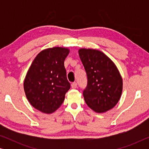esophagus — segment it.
Wrapping results in <instances>:
<instances>
[{
    "label": "esophagus",
    "mask_w": 149,
    "mask_h": 149,
    "mask_svg": "<svg viewBox=\"0 0 149 149\" xmlns=\"http://www.w3.org/2000/svg\"><path fill=\"white\" fill-rule=\"evenodd\" d=\"M71 87H72V89H75V88H77V83H75V82L72 83V84H71Z\"/></svg>",
    "instance_id": "1"
}]
</instances>
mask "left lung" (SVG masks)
I'll return each instance as SVG.
<instances>
[{"label": "left lung", "instance_id": "left-lung-1", "mask_svg": "<svg viewBox=\"0 0 149 149\" xmlns=\"http://www.w3.org/2000/svg\"><path fill=\"white\" fill-rule=\"evenodd\" d=\"M80 59L87 76L83 97L93 111L102 113L115 107L121 97L123 79L116 65L100 51L80 49Z\"/></svg>", "mask_w": 149, "mask_h": 149}]
</instances>
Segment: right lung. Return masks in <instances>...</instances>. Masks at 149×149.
<instances>
[{
  "label": "right lung",
  "mask_w": 149,
  "mask_h": 149,
  "mask_svg": "<svg viewBox=\"0 0 149 149\" xmlns=\"http://www.w3.org/2000/svg\"><path fill=\"white\" fill-rule=\"evenodd\" d=\"M70 50L55 47L40 52L32 62L24 79V89L30 104L50 114L62 105L70 87L64 60Z\"/></svg>",
  "instance_id": "add662e5"
}]
</instances>
